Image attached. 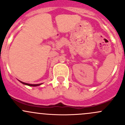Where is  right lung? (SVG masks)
<instances>
[{"label": "right lung", "instance_id": "obj_1", "mask_svg": "<svg viewBox=\"0 0 125 125\" xmlns=\"http://www.w3.org/2000/svg\"><path fill=\"white\" fill-rule=\"evenodd\" d=\"M19 81L20 82L22 83V84H23V85H28V86H39V85H42V83H40V84H29V83H25V82H22L20 81V80H19Z\"/></svg>", "mask_w": 125, "mask_h": 125}]
</instances>
